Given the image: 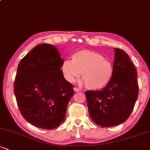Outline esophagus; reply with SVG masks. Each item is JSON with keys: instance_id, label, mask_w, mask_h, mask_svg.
Segmentation results:
<instances>
[{"instance_id": "obj_1", "label": "esophagus", "mask_w": 150, "mask_h": 150, "mask_svg": "<svg viewBox=\"0 0 150 150\" xmlns=\"http://www.w3.org/2000/svg\"><path fill=\"white\" fill-rule=\"evenodd\" d=\"M74 91H75V92H79V91H80V89L77 88V87H75V88H74Z\"/></svg>"}]
</instances>
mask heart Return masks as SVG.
<instances>
[{
	"label": "heart",
	"instance_id": "obj_1",
	"mask_svg": "<svg viewBox=\"0 0 150 150\" xmlns=\"http://www.w3.org/2000/svg\"><path fill=\"white\" fill-rule=\"evenodd\" d=\"M63 76L68 82H73L80 77L85 87L91 90L104 88L113 74L112 63L100 53L88 50L75 53L71 60H65L61 65Z\"/></svg>",
	"mask_w": 150,
	"mask_h": 150
}]
</instances>
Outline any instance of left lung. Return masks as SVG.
Here are the masks:
<instances>
[{"mask_svg": "<svg viewBox=\"0 0 150 150\" xmlns=\"http://www.w3.org/2000/svg\"><path fill=\"white\" fill-rule=\"evenodd\" d=\"M138 92L137 70L128 55L116 48L109 83L101 90L85 92L89 116L101 127L121 124L132 113Z\"/></svg>", "mask_w": 150, "mask_h": 150, "instance_id": "obj_1", "label": "left lung"}]
</instances>
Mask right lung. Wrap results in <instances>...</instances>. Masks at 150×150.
<instances>
[{"instance_id":"right-lung-1","label":"right lung","mask_w":150,"mask_h":150,"mask_svg":"<svg viewBox=\"0 0 150 150\" xmlns=\"http://www.w3.org/2000/svg\"><path fill=\"white\" fill-rule=\"evenodd\" d=\"M63 63L54 46L43 44L18 65L14 82L17 104L24 118L37 128L51 130L65 119L74 90L63 77Z\"/></svg>"}]
</instances>
